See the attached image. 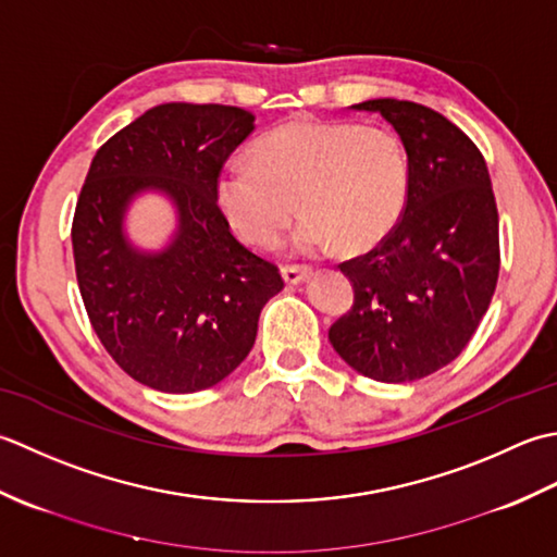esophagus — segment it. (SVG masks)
<instances>
[{
  "label": "esophagus",
  "instance_id": "esophagus-1",
  "mask_svg": "<svg viewBox=\"0 0 557 557\" xmlns=\"http://www.w3.org/2000/svg\"><path fill=\"white\" fill-rule=\"evenodd\" d=\"M310 274H312V271L308 267H283L281 269V276H283V281L288 283V286H295V283H302Z\"/></svg>",
  "mask_w": 557,
  "mask_h": 557
}]
</instances>
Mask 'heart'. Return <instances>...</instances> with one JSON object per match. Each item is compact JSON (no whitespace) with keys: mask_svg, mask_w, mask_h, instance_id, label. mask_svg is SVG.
I'll list each match as a JSON object with an SVG mask.
<instances>
[{"mask_svg":"<svg viewBox=\"0 0 557 557\" xmlns=\"http://www.w3.org/2000/svg\"><path fill=\"white\" fill-rule=\"evenodd\" d=\"M411 195L399 136L346 120L298 117L259 136L252 161L231 158L215 199L247 245H278L300 209L293 245L302 255L366 252L394 233Z\"/></svg>","mask_w":557,"mask_h":557,"instance_id":"b5f03b06","label":"heart"}]
</instances>
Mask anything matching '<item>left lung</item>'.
<instances>
[{
  "label": "left lung",
  "mask_w": 557,
  "mask_h": 557,
  "mask_svg": "<svg viewBox=\"0 0 557 557\" xmlns=\"http://www.w3.org/2000/svg\"><path fill=\"white\" fill-rule=\"evenodd\" d=\"M411 168V195L394 233L338 264L354 305L329 329L350 368L377 382H413L457 358L493 300L500 228L491 175L467 134L433 108L377 98Z\"/></svg>",
  "instance_id": "8db88e82"
}]
</instances>
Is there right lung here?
<instances>
[{
  "label": "right lung",
  "mask_w": 557,
  "mask_h": 557,
  "mask_svg": "<svg viewBox=\"0 0 557 557\" xmlns=\"http://www.w3.org/2000/svg\"><path fill=\"white\" fill-rule=\"evenodd\" d=\"M252 129L243 108L165 103L90 161L72 221L78 290L110 358L146 387L189 394L228 377L283 288L278 267L237 240L215 199V177ZM141 188L165 190L181 213L176 240L156 256L136 253L121 235Z\"/></svg>",
  "instance_id": "1"
}]
</instances>
